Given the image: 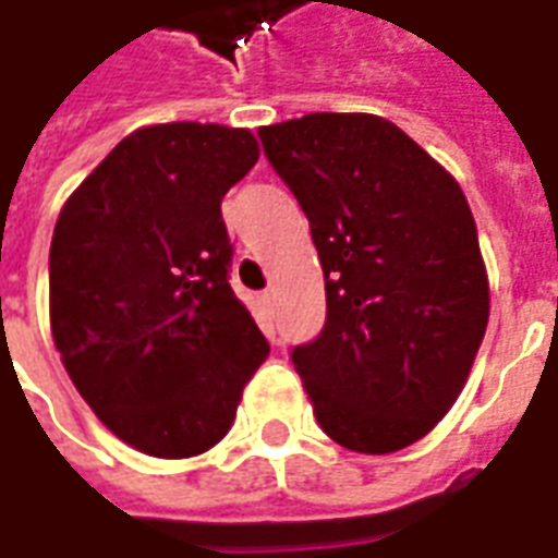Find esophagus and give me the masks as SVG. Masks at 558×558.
<instances>
[{
	"instance_id": "1",
	"label": "esophagus",
	"mask_w": 558,
	"mask_h": 558,
	"mask_svg": "<svg viewBox=\"0 0 558 558\" xmlns=\"http://www.w3.org/2000/svg\"><path fill=\"white\" fill-rule=\"evenodd\" d=\"M275 302V290H266L263 292V305H271Z\"/></svg>"
}]
</instances>
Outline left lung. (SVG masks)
I'll list each match as a JSON object with an SVG mask.
<instances>
[{"instance_id":"obj_1","label":"left lung","mask_w":558,"mask_h":558,"mask_svg":"<svg viewBox=\"0 0 558 558\" xmlns=\"http://www.w3.org/2000/svg\"><path fill=\"white\" fill-rule=\"evenodd\" d=\"M299 198L326 280V326L292 350L319 428L396 453L453 408L489 323L469 198L377 114H305L259 130Z\"/></svg>"}]
</instances>
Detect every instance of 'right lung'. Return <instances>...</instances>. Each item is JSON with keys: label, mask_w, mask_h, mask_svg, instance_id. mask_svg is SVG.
Listing matches in <instances>:
<instances>
[{"label": "right lung", "mask_w": 558, "mask_h": 558, "mask_svg": "<svg viewBox=\"0 0 558 558\" xmlns=\"http://www.w3.org/2000/svg\"><path fill=\"white\" fill-rule=\"evenodd\" d=\"M251 130L142 126L62 205L50 332L72 384L120 441L157 459L211 450L268 341L229 287L220 202L256 166Z\"/></svg>", "instance_id": "1"}]
</instances>
